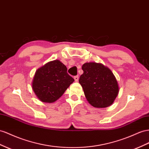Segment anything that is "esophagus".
Returning a JSON list of instances; mask_svg holds the SVG:
<instances>
[{"instance_id":"obj_1","label":"esophagus","mask_w":149,"mask_h":149,"mask_svg":"<svg viewBox=\"0 0 149 149\" xmlns=\"http://www.w3.org/2000/svg\"><path fill=\"white\" fill-rule=\"evenodd\" d=\"M74 81H78V79H79V76H74Z\"/></svg>"}]
</instances>
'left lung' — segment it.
Segmentation results:
<instances>
[{"mask_svg": "<svg viewBox=\"0 0 149 149\" xmlns=\"http://www.w3.org/2000/svg\"><path fill=\"white\" fill-rule=\"evenodd\" d=\"M81 84L86 100L96 108H105L113 103L118 95L117 81L111 71L102 64L86 63L82 66Z\"/></svg>", "mask_w": 149, "mask_h": 149, "instance_id": "8db88e82", "label": "left lung"}]
</instances>
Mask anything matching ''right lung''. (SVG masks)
<instances>
[{
	"mask_svg": "<svg viewBox=\"0 0 149 149\" xmlns=\"http://www.w3.org/2000/svg\"><path fill=\"white\" fill-rule=\"evenodd\" d=\"M74 81L67 73L66 66L59 60H55L36 72L33 89L41 102L53 103L61 97Z\"/></svg>",
	"mask_w": 149,
	"mask_h": 149,
	"instance_id": "add662e5",
	"label": "right lung"
}]
</instances>
